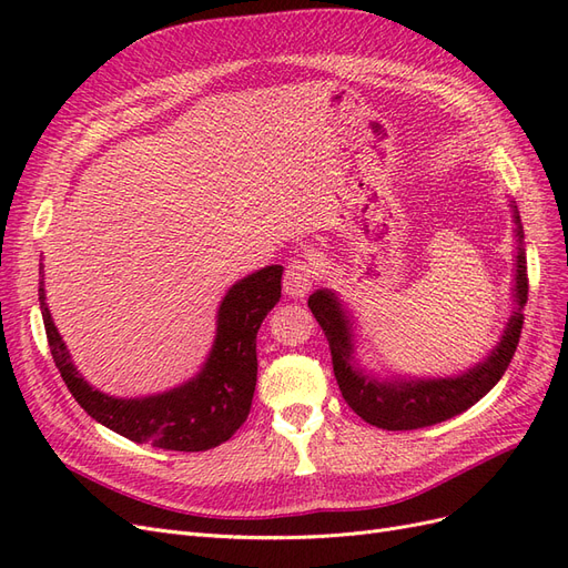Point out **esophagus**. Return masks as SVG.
<instances>
[{
  "mask_svg": "<svg viewBox=\"0 0 568 568\" xmlns=\"http://www.w3.org/2000/svg\"><path fill=\"white\" fill-rule=\"evenodd\" d=\"M313 282H315V270L311 263H305V261L288 263V267L284 272V291L288 298H296V301L305 298L307 294H311Z\"/></svg>",
  "mask_w": 568,
  "mask_h": 568,
  "instance_id": "obj_1",
  "label": "esophagus"
}]
</instances>
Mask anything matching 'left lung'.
<instances>
[{
    "label": "left lung",
    "instance_id": "obj_1",
    "mask_svg": "<svg viewBox=\"0 0 568 568\" xmlns=\"http://www.w3.org/2000/svg\"><path fill=\"white\" fill-rule=\"evenodd\" d=\"M514 222V282L511 313L500 341L476 365L450 376L376 374L357 355V322L348 305L332 288H317L307 305L329 341L332 365L343 400L367 424L386 432H409L462 415L503 379L521 336L524 305L528 301L524 227L517 201H509Z\"/></svg>",
    "mask_w": 568,
    "mask_h": 568
}]
</instances>
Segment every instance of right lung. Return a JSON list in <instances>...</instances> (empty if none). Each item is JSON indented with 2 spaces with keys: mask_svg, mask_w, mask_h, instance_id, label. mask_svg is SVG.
<instances>
[{
  "mask_svg": "<svg viewBox=\"0 0 568 568\" xmlns=\"http://www.w3.org/2000/svg\"><path fill=\"white\" fill-rule=\"evenodd\" d=\"M282 265H267L227 288L215 315L213 346L192 379L140 398H118L94 388L73 365L49 313L40 270V311L51 357L78 405L111 432L163 450H211L230 440L248 417L257 374L255 336L282 298Z\"/></svg>",
  "mask_w": 568,
  "mask_h": 568,
  "instance_id": "add662e5",
  "label": "right lung"
}]
</instances>
